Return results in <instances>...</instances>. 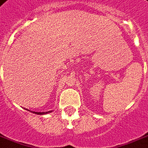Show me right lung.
<instances>
[{
	"instance_id": "add662e5",
	"label": "right lung",
	"mask_w": 148,
	"mask_h": 148,
	"mask_svg": "<svg viewBox=\"0 0 148 148\" xmlns=\"http://www.w3.org/2000/svg\"><path fill=\"white\" fill-rule=\"evenodd\" d=\"M52 111L53 110H49V111H46V112H35V111H31V112H33V113H34V114H40V115H42V114H45L51 113Z\"/></svg>"
}]
</instances>
